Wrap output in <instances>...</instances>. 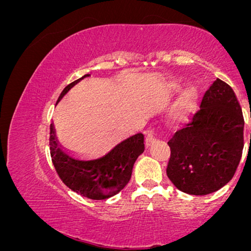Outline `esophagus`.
<instances>
[{
  "mask_svg": "<svg viewBox=\"0 0 251 251\" xmlns=\"http://www.w3.org/2000/svg\"><path fill=\"white\" fill-rule=\"evenodd\" d=\"M156 130H154L153 128L150 129L149 132H148L147 134V137H146V146L147 147H150L151 144H152L154 141H156Z\"/></svg>",
  "mask_w": 251,
  "mask_h": 251,
  "instance_id": "34e87169",
  "label": "esophagus"
}]
</instances>
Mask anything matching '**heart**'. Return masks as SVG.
Wrapping results in <instances>:
<instances>
[{
	"label": "heart",
	"instance_id": "obj_1",
	"mask_svg": "<svg viewBox=\"0 0 251 251\" xmlns=\"http://www.w3.org/2000/svg\"><path fill=\"white\" fill-rule=\"evenodd\" d=\"M171 87H172V90H174V91L179 90V85H177V84H173ZM193 101H195V95H193L191 91H188L184 95H183V98L181 99V101H179V103H178L179 116H182L183 117V116H185L189 111L192 110Z\"/></svg>",
	"mask_w": 251,
	"mask_h": 251
}]
</instances>
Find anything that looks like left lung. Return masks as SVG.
I'll return each mask as SVG.
<instances>
[{
    "label": "left lung",
    "instance_id": "1",
    "mask_svg": "<svg viewBox=\"0 0 251 251\" xmlns=\"http://www.w3.org/2000/svg\"><path fill=\"white\" fill-rule=\"evenodd\" d=\"M243 127L234 91L217 78L206 91L191 122L168 141V178L189 195L204 196L223 188L241 159Z\"/></svg>",
    "mask_w": 251,
    "mask_h": 251
}]
</instances>
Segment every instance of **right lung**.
<instances>
[{
  "instance_id": "obj_1",
  "label": "right lung",
  "mask_w": 251,
  "mask_h": 251,
  "mask_svg": "<svg viewBox=\"0 0 251 251\" xmlns=\"http://www.w3.org/2000/svg\"><path fill=\"white\" fill-rule=\"evenodd\" d=\"M82 78L67 85L56 103ZM144 151L142 133L128 137L116 146L108 154L95 160H77L60 149L54 136L53 125L50 126V153L52 162L61 181L80 196L102 200L121 192L128 183L134 162Z\"/></svg>"
}]
</instances>
